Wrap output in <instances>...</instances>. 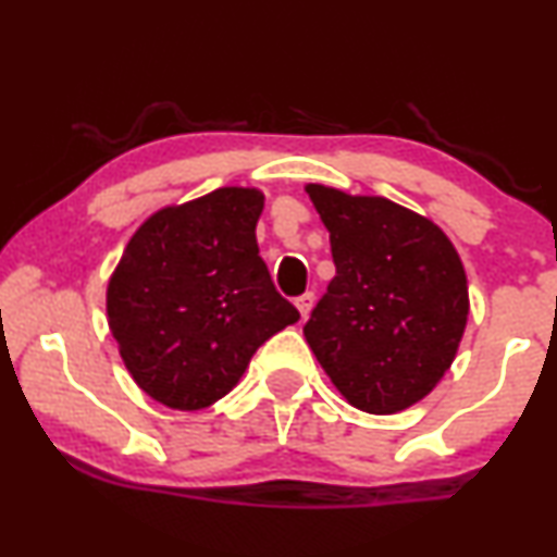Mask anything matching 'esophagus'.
Here are the masks:
<instances>
[{
	"instance_id": "34e87169",
	"label": "esophagus",
	"mask_w": 557,
	"mask_h": 557,
	"mask_svg": "<svg viewBox=\"0 0 557 557\" xmlns=\"http://www.w3.org/2000/svg\"><path fill=\"white\" fill-rule=\"evenodd\" d=\"M313 300H317V296H313V293H304V296L296 298L300 319H308V313H311V308H313Z\"/></svg>"
}]
</instances>
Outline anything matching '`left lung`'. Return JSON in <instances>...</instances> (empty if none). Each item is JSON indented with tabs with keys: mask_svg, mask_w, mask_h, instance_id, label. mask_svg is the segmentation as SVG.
I'll use <instances>...</instances> for the list:
<instances>
[{
	"mask_svg": "<svg viewBox=\"0 0 557 557\" xmlns=\"http://www.w3.org/2000/svg\"><path fill=\"white\" fill-rule=\"evenodd\" d=\"M337 274L304 334L358 410L394 414L433 392L470 313L461 259L433 220L384 197L308 184Z\"/></svg>",
	"mask_w": 557,
	"mask_h": 557,
	"instance_id": "obj_1",
	"label": "left lung"
}]
</instances>
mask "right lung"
<instances>
[{
	"label": "right lung",
	"mask_w": 557,
	"mask_h": 557,
	"mask_svg": "<svg viewBox=\"0 0 557 557\" xmlns=\"http://www.w3.org/2000/svg\"><path fill=\"white\" fill-rule=\"evenodd\" d=\"M264 194L223 186L163 207L113 270L106 311L126 371L171 410L225 397L272 334L300 319L259 257Z\"/></svg>",
	"instance_id": "1"
}]
</instances>
